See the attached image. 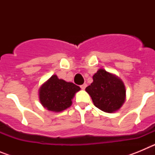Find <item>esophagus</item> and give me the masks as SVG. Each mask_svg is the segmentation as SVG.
<instances>
[{"label": "esophagus", "mask_w": 155, "mask_h": 155, "mask_svg": "<svg viewBox=\"0 0 155 155\" xmlns=\"http://www.w3.org/2000/svg\"><path fill=\"white\" fill-rule=\"evenodd\" d=\"M87 87V84H82V85L81 86V89H83V90L85 89V87Z\"/></svg>", "instance_id": "34e87169"}]
</instances>
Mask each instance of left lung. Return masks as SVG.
<instances>
[{
  "label": "left lung",
  "instance_id": "1",
  "mask_svg": "<svg viewBox=\"0 0 155 155\" xmlns=\"http://www.w3.org/2000/svg\"><path fill=\"white\" fill-rule=\"evenodd\" d=\"M94 105L105 113L118 111L126 101V87L123 81L104 69L93 75V82L85 88Z\"/></svg>",
  "mask_w": 155,
  "mask_h": 155
}]
</instances>
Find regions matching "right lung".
<instances>
[{
  "instance_id": "right-lung-1",
  "label": "right lung",
  "mask_w": 155,
  "mask_h": 155,
  "mask_svg": "<svg viewBox=\"0 0 155 155\" xmlns=\"http://www.w3.org/2000/svg\"><path fill=\"white\" fill-rule=\"evenodd\" d=\"M80 90L79 86L59 79L57 75L53 74L40 86L39 98L47 110L60 113L72 105V99Z\"/></svg>"
}]
</instances>
